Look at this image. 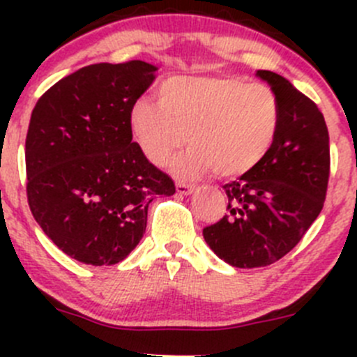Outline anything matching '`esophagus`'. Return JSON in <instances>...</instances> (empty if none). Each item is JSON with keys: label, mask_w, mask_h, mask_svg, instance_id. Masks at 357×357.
I'll list each match as a JSON object with an SVG mask.
<instances>
[{"label": "esophagus", "mask_w": 357, "mask_h": 357, "mask_svg": "<svg viewBox=\"0 0 357 357\" xmlns=\"http://www.w3.org/2000/svg\"><path fill=\"white\" fill-rule=\"evenodd\" d=\"M176 190H178L179 195H190V193L195 192V185H186V183L179 181L178 185H176Z\"/></svg>", "instance_id": "1"}]
</instances>
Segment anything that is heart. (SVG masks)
Masks as SVG:
<instances>
[{
	"label": "heart",
	"mask_w": 357,
	"mask_h": 357,
	"mask_svg": "<svg viewBox=\"0 0 357 357\" xmlns=\"http://www.w3.org/2000/svg\"><path fill=\"white\" fill-rule=\"evenodd\" d=\"M157 100L138 98L129 109V128L142 153L164 165L186 143L192 149L172 162L181 178L214 171L242 176L262 160L280 128V102L266 84L235 75L172 77Z\"/></svg>",
	"instance_id": "obj_1"
}]
</instances>
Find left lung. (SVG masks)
<instances>
[{
  "mask_svg": "<svg viewBox=\"0 0 357 357\" xmlns=\"http://www.w3.org/2000/svg\"><path fill=\"white\" fill-rule=\"evenodd\" d=\"M280 102V128L268 155L226 183L228 214L204 228L219 259L264 268L297 245L325 204L330 178L328 128L318 105L271 70H257Z\"/></svg>",
  "mask_w": 357,
  "mask_h": 357,
  "instance_id": "obj_1",
  "label": "left lung"
}]
</instances>
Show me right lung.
Returning a JSON list of instances; mask_svg holds the SVG:
<instances>
[{
  "label": "right lung",
  "mask_w": 357,
  "mask_h": 357,
  "mask_svg": "<svg viewBox=\"0 0 357 357\" xmlns=\"http://www.w3.org/2000/svg\"><path fill=\"white\" fill-rule=\"evenodd\" d=\"M155 70L142 60L82 67L53 84L32 110L25 138L29 207L48 238L75 261H124L143 238L150 202L176 193L129 128V109Z\"/></svg>",
  "instance_id": "right-lung-1"
}]
</instances>
